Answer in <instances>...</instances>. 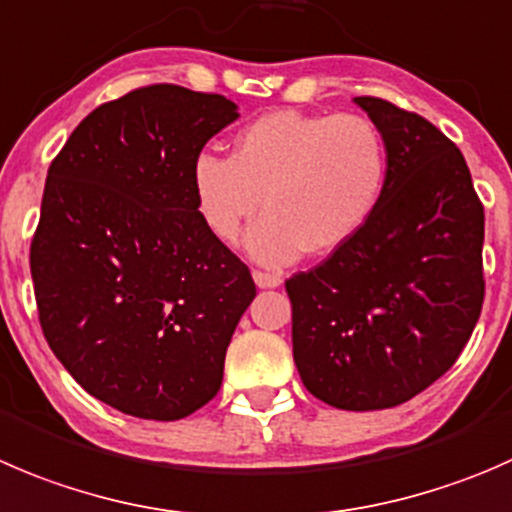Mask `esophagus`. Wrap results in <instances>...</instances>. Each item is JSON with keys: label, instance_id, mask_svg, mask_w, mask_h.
Segmentation results:
<instances>
[{"label": "esophagus", "instance_id": "34e87169", "mask_svg": "<svg viewBox=\"0 0 512 512\" xmlns=\"http://www.w3.org/2000/svg\"><path fill=\"white\" fill-rule=\"evenodd\" d=\"M252 277H255V285L257 287H277V285H282V277L277 275V272L255 270V272H252Z\"/></svg>", "mask_w": 512, "mask_h": 512}]
</instances>
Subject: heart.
I'll return each mask as SVG.
<instances>
[{"label":"heart","mask_w":512,"mask_h":512,"mask_svg":"<svg viewBox=\"0 0 512 512\" xmlns=\"http://www.w3.org/2000/svg\"><path fill=\"white\" fill-rule=\"evenodd\" d=\"M385 177V145L370 119L295 109L262 114L237 132L230 157L200 152L190 172L197 212L225 245L262 202L247 252L265 265L345 247L375 212Z\"/></svg>","instance_id":"b5f03b06"}]
</instances>
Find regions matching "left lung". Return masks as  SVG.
<instances>
[{
    "label": "left lung",
    "mask_w": 512,
    "mask_h": 512,
    "mask_svg": "<svg viewBox=\"0 0 512 512\" xmlns=\"http://www.w3.org/2000/svg\"><path fill=\"white\" fill-rule=\"evenodd\" d=\"M388 152L367 225L285 282L305 388L340 410L408 403L455 365L483 310L485 212L465 157L420 114L355 97Z\"/></svg>",
    "instance_id": "obj_1"
}]
</instances>
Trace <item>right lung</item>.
<instances>
[{"label":"right lung","mask_w":512,"mask_h":512,"mask_svg":"<svg viewBox=\"0 0 512 512\" xmlns=\"http://www.w3.org/2000/svg\"><path fill=\"white\" fill-rule=\"evenodd\" d=\"M237 117L222 94L150 84L89 112L49 165L29 250L39 325L69 375L124 415L180 420L210 403L257 295L190 180Z\"/></svg>","instance_id":"right-lung-1"}]
</instances>
